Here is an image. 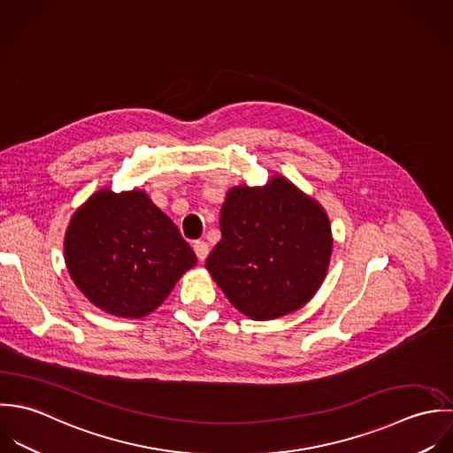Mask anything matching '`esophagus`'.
<instances>
[{"label": "esophagus", "instance_id": "esophagus-1", "mask_svg": "<svg viewBox=\"0 0 453 453\" xmlns=\"http://www.w3.org/2000/svg\"><path fill=\"white\" fill-rule=\"evenodd\" d=\"M192 249H194V252H196V256H197L199 261H204V259L208 257L210 249H208V243H206V242H194Z\"/></svg>", "mask_w": 453, "mask_h": 453}]
</instances>
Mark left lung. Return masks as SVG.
Segmentation results:
<instances>
[{"instance_id": "1", "label": "left lung", "mask_w": 453, "mask_h": 453, "mask_svg": "<svg viewBox=\"0 0 453 453\" xmlns=\"http://www.w3.org/2000/svg\"><path fill=\"white\" fill-rule=\"evenodd\" d=\"M220 233L206 270L254 320L299 310L326 278L333 252L327 213L283 177L265 187H233L220 210Z\"/></svg>"}]
</instances>
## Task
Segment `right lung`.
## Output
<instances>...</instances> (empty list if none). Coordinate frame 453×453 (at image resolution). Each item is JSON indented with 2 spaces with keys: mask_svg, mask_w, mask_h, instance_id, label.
Segmentation results:
<instances>
[{
  "mask_svg": "<svg viewBox=\"0 0 453 453\" xmlns=\"http://www.w3.org/2000/svg\"><path fill=\"white\" fill-rule=\"evenodd\" d=\"M66 268L94 306L142 319L168 297L196 256L173 220L143 190L101 188L73 213Z\"/></svg>",
  "mask_w": 453,
  "mask_h": 453,
  "instance_id": "1",
  "label": "right lung"
}]
</instances>
